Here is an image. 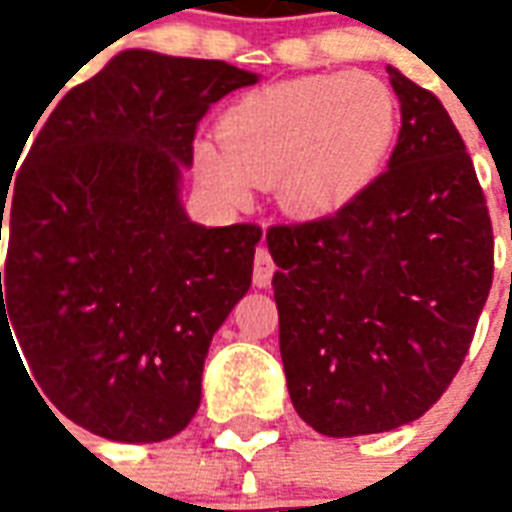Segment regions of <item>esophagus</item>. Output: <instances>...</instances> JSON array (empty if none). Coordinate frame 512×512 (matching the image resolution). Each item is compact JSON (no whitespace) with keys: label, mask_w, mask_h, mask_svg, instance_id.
Masks as SVG:
<instances>
[{"label":"esophagus","mask_w":512,"mask_h":512,"mask_svg":"<svg viewBox=\"0 0 512 512\" xmlns=\"http://www.w3.org/2000/svg\"><path fill=\"white\" fill-rule=\"evenodd\" d=\"M274 271H277V266H274V257H271V252H268L266 246H257L255 274H252L257 288H268V285H271V277H274Z\"/></svg>","instance_id":"1"}]
</instances>
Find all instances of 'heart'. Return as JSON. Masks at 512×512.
Listing matches in <instances>:
<instances>
[{
	"label": "heart",
	"mask_w": 512,
	"mask_h": 512,
	"mask_svg": "<svg viewBox=\"0 0 512 512\" xmlns=\"http://www.w3.org/2000/svg\"><path fill=\"white\" fill-rule=\"evenodd\" d=\"M397 101L370 73H315L244 95L219 123L222 145L194 147L205 189L238 205L255 183L279 186L285 208L321 216L343 208L384 169Z\"/></svg>",
	"instance_id": "obj_1"
}]
</instances>
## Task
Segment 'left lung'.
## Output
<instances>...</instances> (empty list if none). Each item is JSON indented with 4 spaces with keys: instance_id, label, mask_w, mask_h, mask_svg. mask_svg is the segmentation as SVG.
<instances>
[{
    "instance_id": "obj_1",
    "label": "left lung",
    "mask_w": 512,
    "mask_h": 512,
    "mask_svg": "<svg viewBox=\"0 0 512 512\" xmlns=\"http://www.w3.org/2000/svg\"><path fill=\"white\" fill-rule=\"evenodd\" d=\"M386 71L403 115L389 169L337 213L266 230L290 400L334 439L422 417L461 370L494 279L458 128L430 90Z\"/></svg>"
}]
</instances>
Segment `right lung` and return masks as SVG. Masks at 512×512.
Here are the masks:
<instances>
[{"instance_id":"right-lung-1","label":"right lung","mask_w":512,"mask_h":512,"mask_svg":"<svg viewBox=\"0 0 512 512\" xmlns=\"http://www.w3.org/2000/svg\"><path fill=\"white\" fill-rule=\"evenodd\" d=\"M255 82L222 60L123 51L51 95L0 186V337L13 328L40 397L104 439L189 425L208 345L252 285L263 230L189 222L178 180L211 104Z\"/></svg>"}]
</instances>
